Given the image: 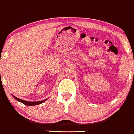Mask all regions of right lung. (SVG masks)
<instances>
[{
	"label": "right lung",
	"instance_id": "right-lung-1",
	"mask_svg": "<svg viewBox=\"0 0 134 134\" xmlns=\"http://www.w3.org/2000/svg\"><path fill=\"white\" fill-rule=\"evenodd\" d=\"M13 97H14V98L16 99L17 101H19V102H20V103H23L24 104L27 105H35L41 104H42V103L45 102V101H46V100H47V99H48V98H47L46 99H44V100L39 101H25V100H23V99L18 98L16 97L14 95H13Z\"/></svg>",
	"mask_w": 134,
	"mask_h": 134
}]
</instances>
